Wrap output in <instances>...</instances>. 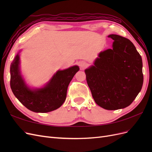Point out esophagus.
<instances>
[{
	"label": "esophagus",
	"instance_id": "1",
	"mask_svg": "<svg viewBox=\"0 0 152 152\" xmlns=\"http://www.w3.org/2000/svg\"><path fill=\"white\" fill-rule=\"evenodd\" d=\"M79 66L81 69H84L86 68V66H87V64H86V63H85L84 61H82L79 63Z\"/></svg>",
	"mask_w": 152,
	"mask_h": 152
}]
</instances>
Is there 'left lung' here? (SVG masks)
<instances>
[{
	"label": "left lung",
	"mask_w": 152,
	"mask_h": 152,
	"mask_svg": "<svg viewBox=\"0 0 152 152\" xmlns=\"http://www.w3.org/2000/svg\"><path fill=\"white\" fill-rule=\"evenodd\" d=\"M108 37L113 40L112 49L101 52L85 73L96 103L115 110L129 106L141 91L142 62L129 40L115 34Z\"/></svg>",
	"instance_id": "8db88e82"
}]
</instances>
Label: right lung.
<instances>
[{
  "mask_svg": "<svg viewBox=\"0 0 152 152\" xmlns=\"http://www.w3.org/2000/svg\"><path fill=\"white\" fill-rule=\"evenodd\" d=\"M20 52L21 50L10 66V85L14 95L26 108L36 113H47L60 107L66 99L69 84L79 70V66L58 70L44 86L31 88L21 75Z\"/></svg>",
  "mask_w": 152,
  "mask_h": 152,
  "instance_id": "right-lung-1",
  "label": "right lung"
}]
</instances>
